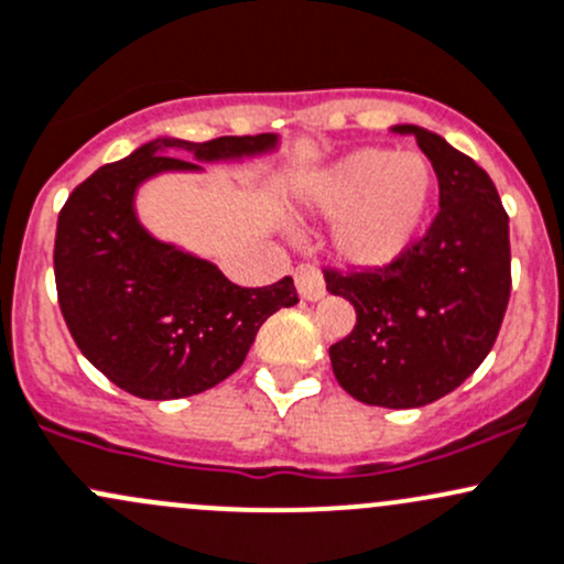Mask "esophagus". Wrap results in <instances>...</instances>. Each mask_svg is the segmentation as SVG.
Segmentation results:
<instances>
[{"label":"esophagus","instance_id":"1","mask_svg":"<svg viewBox=\"0 0 564 564\" xmlns=\"http://www.w3.org/2000/svg\"><path fill=\"white\" fill-rule=\"evenodd\" d=\"M294 283H297L300 294L305 300H322L324 292H327V289H324L322 272H318V267L311 262H300L294 267Z\"/></svg>","mask_w":564,"mask_h":564}]
</instances>
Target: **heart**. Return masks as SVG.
I'll list each match as a JSON object with an SVG mask.
<instances>
[{
  "label": "heart",
  "mask_w": 564,
  "mask_h": 564,
  "mask_svg": "<svg viewBox=\"0 0 564 564\" xmlns=\"http://www.w3.org/2000/svg\"><path fill=\"white\" fill-rule=\"evenodd\" d=\"M435 173L419 153L361 148L316 181L311 203L337 218L335 251L343 262L381 267L416 237L430 207Z\"/></svg>",
  "instance_id": "obj_1"
}]
</instances>
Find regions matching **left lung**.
Instances as JSON below:
<instances>
[{"label": "left lung", "instance_id": "8db88e82", "mask_svg": "<svg viewBox=\"0 0 564 564\" xmlns=\"http://www.w3.org/2000/svg\"><path fill=\"white\" fill-rule=\"evenodd\" d=\"M394 132L413 134L432 162L441 210L387 264L324 267L327 292L357 311L351 335L329 346V359L354 400L422 408L473 376L495 346L511 300V240L484 167L422 127Z\"/></svg>", "mask_w": 564, "mask_h": 564}]
</instances>
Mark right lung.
Here are the masks:
<instances>
[{"label":"right lung","mask_w":564,"mask_h":564,"mask_svg":"<svg viewBox=\"0 0 564 564\" xmlns=\"http://www.w3.org/2000/svg\"><path fill=\"white\" fill-rule=\"evenodd\" d=\"M275 134L188 142L162 138L105 164L58 213L53 275L62 316L80 354L142 400H181L229 378L267 318L300 302L292 278L248 289L216 264L153 240L134 216V188L175 159H235L267 151Z\"/></svg>","instance_id":"right-lung-1"}]
</instances>
